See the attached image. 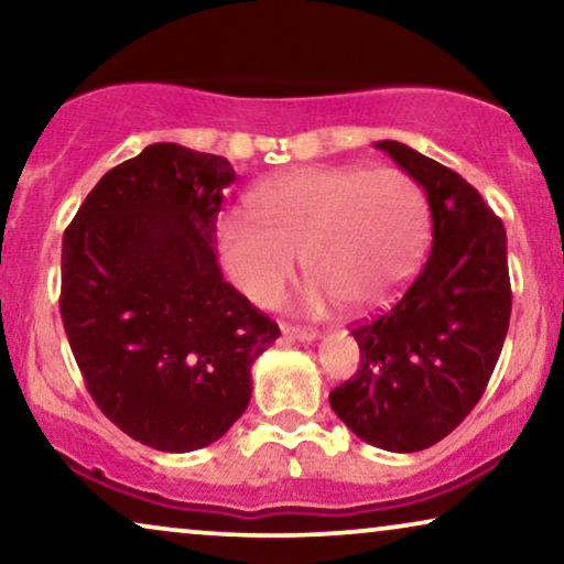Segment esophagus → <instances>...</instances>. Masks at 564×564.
Returning <instances> with one entry per match:
<instances>
[{"label": "esophagus", "mask_w": 564, "mask_h": 564, "mask_svg": "<svg viewBox=\"0 0 564 564\" xmlns=\"http://www.w3.org/2000/svg\"><path fill=\"white\" fill-rule=\"evenodd\" d=\"M282 336L290 338V341H315L318 338V330L313 328H300V326H290V323H282Z\"/></svg>", "instance_id": "esophagus-1"}]
</instances>
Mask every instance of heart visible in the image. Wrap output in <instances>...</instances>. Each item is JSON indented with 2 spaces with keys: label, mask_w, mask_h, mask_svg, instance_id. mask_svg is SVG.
<instances>
[{
  "label": "heart",
  "mask_w": 564,
  "mask_h": 564,
  "mask_svg": "<svg viewBox=\"0 0 564 564\" xmlns=\"http://www.w3.org/2000/svg\"><path fill=\"white\" fill-rule=\"evenodd\" d=\"M251 203L253 213L220 220L218 243L230 282L261 307L282 297L303 257L307 313L377 311L405 290L429 246L426 195L398 169H297L261 184Z\"/></svg>",
  "instance_id": "obj_1"
}]
</instances>
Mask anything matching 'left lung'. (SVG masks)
Segmentation results:
<instances>
[{"label": "left lung", "instance_id": "left-lung-1", "mask_svg": "<svg viewBox=\"0 0 564 564\" xmlns=\"http://www.w3.org/2000/svg\"><path fill=\"white\" fill-rule=\"evenodd\" d=\"M431 210V251L390 311L351 330L359 369L330 408L361 442L421 452L452 434L482 398L511 321L506 228L473 184L398 141H377Z\"/></svg>", "mask_w": 564, "mask_h": 564}]
</instances>
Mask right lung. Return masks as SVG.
<instances>
[{
  "label": "right lung",
  "instance_id": "right-lung-1",
  "mask_svg": "<svg viewBox=\"0 0 564 564\" xmlns=\"http://www.w3.org/2000/svg\"><path fill=\"white\" fill-rule=\"evenodd\" d=\"M236 172L153 143L107 172L64 234L61 318L107 419L159 452L218 442L251 400V367L280 328L215 259Z\"/></svg>",
  "mask_w": 564,
  "mask_h": 564
}]
</instances>
